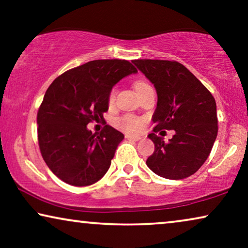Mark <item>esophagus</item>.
Returning a JSON list of instances; mask_svg holds the SVG:
<instances>
[{
    "mask_svg": "<svg viewBox=\"0 0 248 248\" xmlns=\"http://www.w3.org/2000/svg\"><path fill=\"white\" fill-rule=\"evenodd\" d=\"M125 138L127 139V140H133V141H139L141 140L140 137H134V135H130V134H126L125 135Z\"/></svg>",
    "mask_w": 248,
    "mask_h": 248,
    "instance_id": "34e87169",
    "label": "esophagus"
}]
</instances>
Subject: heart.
Here are the masks:
<instances>
[{
  "instance_id": "heart-1",
  "label": "heart",
  "mask_w": 248,
  "mask_h": 248,
  "mask_svg": "<svg viewBox=\"0 0 248 248\" xmlns=\"http://www.w3.org/2000/svg\"><path fill=\"white\" fill-rule=\"evenodd\" d=\"M148 86L149 84L147 82H144V81H137V82L134 83V89L138 93H140L143 88ZM115 94H116V90L115 89H111L109 94H108V105H109L110 107L114 105ZM116 125L123 131L127 132V133H138V132L141 131L143 123H142L141 120H139V118L134 116H131V115H123V116L117 118Z\"/></svg>"
}]
</instances>
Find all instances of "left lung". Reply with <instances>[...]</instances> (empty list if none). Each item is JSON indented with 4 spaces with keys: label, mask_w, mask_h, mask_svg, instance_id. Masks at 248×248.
I'll use <instances>...</instances> for the list:
<instances>
[{
    "label": "left lung",
    "mask_w": 248,
    "mask_h": 248,
    "mask_svg": "<svg viewBox=\"0 0 248 248\" xmlns=\"http://www.w3.org/2000/svg\"><path fill=\"white\" fill-rule=\"evenodd\" d=\"M154 83L158 101L148 135L155 151L147 166L167 179H183L196 172L208 159L218 134L217 105L211 93L183 64L166 60H134ZM174 129L168 142L155 134Z\"/></svg>",
    "instance_id": "obj_1"
}]
</instances>
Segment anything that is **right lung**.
Here are the masks:
<instances>
[{
  "label": "right lung",
  "mask_w": 248,
  "mask_h": 248,
  "mask_svg": "<svg viewBox=\"0 0 248 248\" xmlns=\"http://www.w3.org/2000/svg\"><path fill=\"white\" fill-rule=\"evenodd\" d=\"M137 72L128 61L96 60L53 81L37 114V132L40 154L54 175L73 186L103 178L124 135L110 125L93 133L87 125L105 121L111 88Z\"/></svg>",
  "instance_id": "obj_1"
}]
</instances>
